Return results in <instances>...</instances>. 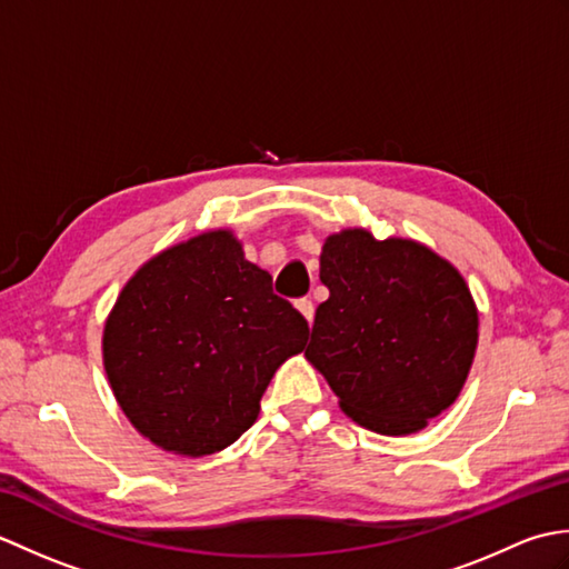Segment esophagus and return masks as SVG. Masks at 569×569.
<instances>
[{"mask_svg":"<svg viewBox=\"0 0 569 569\" xmlns=\"http://www.w3.org/2000/svg\"><path fill=\"white\" fill-rule=\"evenodd\" d=\"M296 308L303 312V318L312 325V318H316V306H312V300L310 298H300L298 303H296Z\"/></svg>","mask_w":569,"mask_h":569,"instance_id":"34e87169","label":"esophagus"}]
</instances>
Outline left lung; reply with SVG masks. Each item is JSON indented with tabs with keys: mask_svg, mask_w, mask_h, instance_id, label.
<instances>
[{
	"mask_svg": "<svg viewBox=\"0 0 569 569\" xmlns=\"http://www.w3.org/2000/svg\"><path fill=\"white\" fill-rule=\"evenodd\" d=\"M306 357L340 406L381 435L426 428L455 403L477 349V308L465 278L408 239L347 229L325 241Z\"/></svg>",
	"mask_w": 569,
	"mask_h": 569,
	"instance_id": "obj_1",
	"label": "left lung"
}]
</instances>
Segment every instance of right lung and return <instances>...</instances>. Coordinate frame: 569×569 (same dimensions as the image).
I'll return each instance as SVG.
<instances>
[{"mask_svg":"<svg viewBox=\"0 0 569 569\" xmlns=\"http://www.w3.org/2000/svg\"><path fill=\"white\" fill-rule=\"evenodd\" d=\"M308 332L271 276L220 229L134 273L104 325V369L143 438L202 457L253 426L273 371L303 352Z\"/></svg>","mask_w":569,"mask_h":569,"instance_id":"add662e5","label":"right lung"}]
</instances>
